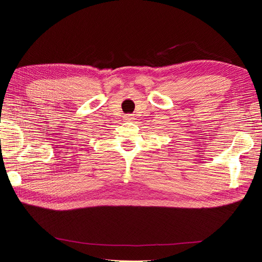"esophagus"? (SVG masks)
I'll list each match as a JSON object with an SVG mask.
<instances>
[{
	"label": "esophagus",
	"mask_w": 262,
	"mask_h": 262,
	"mask_svg": "<svg viewBox=\"0 0 262 262\" xmlns=\"http://www.w3.org/2000/svg\"><path fill=\"white\" fill-rule=\"evenodd\" d=\"M123 119L125 121H131V120H133V115H125V116H123Z\"/></svg>",
	"instance_id": "1"
}]
</instances>
